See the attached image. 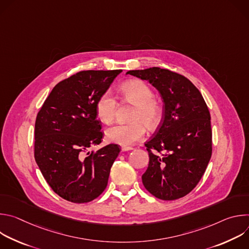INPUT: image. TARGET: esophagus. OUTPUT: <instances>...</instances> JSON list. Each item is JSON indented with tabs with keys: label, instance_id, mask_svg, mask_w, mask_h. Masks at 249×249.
Masks as SVG:
<instances>
[{
	"label": "esophagus",
	"instance_id": "obj_1",
	"mask_svg": "<svg viewBox=\"0 0 249 249\" xmlns=\"http://www.w3.org/2000/svg\"><path fill=\"white\" fill-rule=\"evenodd\" d=\"M132 150H133L132 147H126V146H124V147L121 148V151H122V152H128V151H132Z\"/></svg>",
	"mask_w": 249,
	"mask_h": 249
}]
</instances>
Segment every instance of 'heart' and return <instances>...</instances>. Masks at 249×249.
<instances>
[{
    "mask_svg": "<svg viewBox=\"0 0 249 249\" xmlns=\"http://www.w3.org/2000/svg\"><path fill=\"white\" fill-rule=\"evenodd\" d=\"M122 96L136 105L132 123H118L105 131L106 138L113 143L130 146L141 140L146 134V125L151 129L158 126L161 117L160 104L154 100L152 89L144 82L129 81L121 87ZM117 109V102L113 94L107 90L96 101L95 110L98 118L105 124L113 121Z\"/></svg>",
    "mask_w": 249,
    "mask_h": 249,
    "instance_id": "1",
    "label": "heart"
}]
</instances>
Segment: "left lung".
<instances>
[{
	"label": "left lung",
	"instance_id": "1",
	"mask_svg": "<svg viewBox=\"0 0 249 249\" xmlns=\"http://www.w3.org/2000/svg\"><path fill=\"white\" fill-rule=\"evenodd\" d=\"M126 74L146 80L160 93L163 116L145 144L149 166L145 188L161 200H176L198 184L212 156L211 116L199 89L184 76L153 67Z\"/></svg>",
	"mask_w": 249,
	"mask_h": 249
}]
</instances>
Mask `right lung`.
<instances>
[{"label": "right lung", "mask_w": 249, "mask_h": 249, "mask_svg": "<svg viewBox=\"0 0 249 249\" xmlns=\"http://www.w3.org/2000/svg\"><path fill=\"white\" fill-rule=\"evenodd\" d=\"M122 72L82 71L58 83L39 110L34 130V158L52 190L73 203H88L107 186L110 168L121 151L101 143L95 105Z\"/></svg>", "instance_id": "add662e5"}]
</instances>
